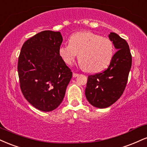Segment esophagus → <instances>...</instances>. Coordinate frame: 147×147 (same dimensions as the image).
Masks as SVG:
<instances>
[{
	"mask_svg": "<svg viewBox=\"0 0 147 147\" xmlns=\"http://www.w3.org/2000/svg\"><path fill=\"white\" fill-rule=\"evenodd\" d=\"M78 75H79L78 74H76V73H73V77H74V78L77 77L78 76Z\"/></svg>",
	"mask_w": 147,
	"mask_h": 147,
	"instance_id": "obj_1",
	"label": "esophagus"
}]
</instances>
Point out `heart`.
<instances>
[{
  "label": "heart",
  "mask_w": 147,
  "mask_h": 147,
  "mask_svg": "<svg viewBox=\"0 0 147 147\" xmlns=\"http://www.w3.org/2000/svg\"><path fill=\"white\" fill-rule=\"evenodd\" d=\"M58 53L67 65H71L78 56L82 69L90 73H98L105 69L111 62L114 46L108 38L84 31L73 34L69 44L59 47Z\"/></svg>",
  "instance_id": "obj_1"
}]
</instances>
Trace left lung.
Listing matches in <instances>:
<instances>
[{
	"instance_id": "8db88e82",
	"label": "left lung",
	"mask_w": 147,
	"mask_h": 147,
	"mask_svg": "<svg viewBox=\"0 0 147 147\" xmlns=\"http://www.w3.org/2000/svg\"><path fill=\"white\" fill-rule=\"evenodd\" d=\"M109 38L118 51L107 69L88 76L85 89V96L89 102L100 109L111 106L121 97L132 63L127 41L113 32L110 33Z\"/></svg>"
}]
</instances>
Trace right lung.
<instances>
[{
	"instance_id": "add662e5",
	"label": "right lung",
	"mask_w": 147,
	"mask_h": 147,
	"mask_svg": "<svg viewBox=\"0 0 147 147\" xmlns=\"http://www.w3.org/2000/svg\"><path fill=\"white\" fill-rule=\"evenodd\" d=\"M59 32L46 30L26 40L18 62L20 87L25 99L42 111L56 109L63 100L72 72L58 53Z\"/></svg>"
}]
</instances>
